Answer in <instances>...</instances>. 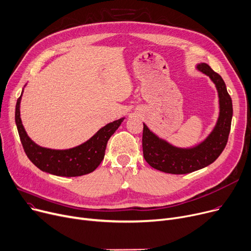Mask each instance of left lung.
Instances as JSON below:
<instances>
[{"instance_id": "left-lung-1", "label": "left lung", "mask_w": 251, "mask_h": 251, "mask_svg": "<svg viewBox=\"0 0 251 251\" xmlns=\"http://www.w3.org/2000/svg\"><path fill=\"white\" fill-rule=\"evenodd\" d=\"M197 70L207 75L216 85L219 96V117L211 134L191 148H178L155 135L145 124L143 128V154L153 168L171 174H186L207 167L225 149L233 115L232 99L224 80L212 68L199 64Z\"/></svg>"}]
</instances>
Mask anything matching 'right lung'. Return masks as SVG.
I'll use <instances>...</instances> for the list:
<instances>
[{
  "mask_svg": "<svg viewBox=\"0 0 251 251\" xmlns=\"http://www.w3.org/2000/svg\"><path fill=\"white\" fill-rule=\"evenodd\" d=\"M23 91L16 103L15 122L23 149L32 163L41 171L56 176H81L94 171L104 158L106 145L125 117L107 124L85 143L67 150H53L35 144L28 137L20 117V102Z\"/></svg>",
  "mask_w": 251,
  "mask_h": 251,
  "instance_id": "obj_1",
  "label": "right lung"
}]
</instances>
